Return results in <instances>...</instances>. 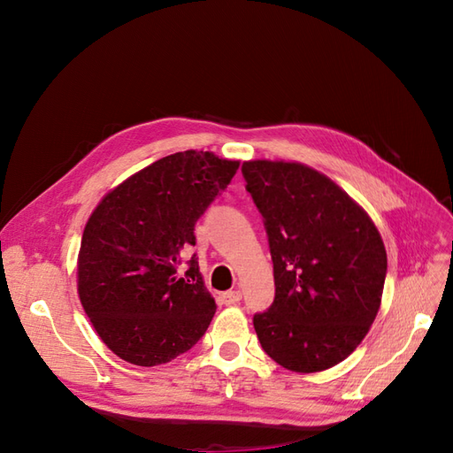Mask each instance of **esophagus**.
Instances as JSON below:
<instances>
[{
  "mask_svg": "<svg viewBox=\"0 0 453 453\" xmlns=\"http://www.w3.org/2000/svg\"><path fill=\"white\" fill-rule=\"evenodd\" d=\"M242 300V293L240 291H226L221 295V303L225 306H230V304H236Z\"/></svg>",
  "mask_w": 453,
  "mask_h": 453,
  "instance_id": "34e87169",
  "label": "esophagus"
}]
</instances>
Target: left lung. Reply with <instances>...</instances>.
Listing matches in <instances>:
<instances>
[{
  "label": "left lung",
  "instance_id": "left-lung-1",
  "mask_svg": "<svg viewBox=\"0 0 453 453\" xmlns=\"http://www.w3.org/2000/svg\"><path fill=\"white\" fill-rule=\"evenodd\" d=\"M263 215L276 296L253 315L260 346L293 372H319L361 344L380 310L388 255L344 190L298 162H243Z\"/></svg>",
  "mask_w": 453,
  "mask_h": 453
}]
</instances>
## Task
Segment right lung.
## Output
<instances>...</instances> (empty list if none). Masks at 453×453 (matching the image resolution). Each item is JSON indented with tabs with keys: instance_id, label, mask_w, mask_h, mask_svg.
Segmentation results:
<instances>
[{
	"instance_id": "right-lung-1",
	"label": "right lung",
	"mask_w": 453,
	"mask_h": 453,
	"mask_svg": "<svg viewBox=\"0 0 453 453\" xmlns=\"http://www.w3.org/2000/svg\"><path fill=\"white\" fill-rule=\"evenodd\" d=\"M240 166L208 150L164 157L120 183L98 203L83 232L79 298L96 333L120 359L170 363L208 331L215 300L205 291L195 225Z\"/></svg>"
}]
</instances>
